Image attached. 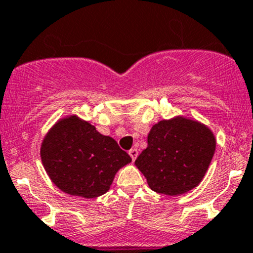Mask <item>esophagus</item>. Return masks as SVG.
Masks as SVG:
<instances>
[{
	"instance_id": "esophagus-1",
	"label": "esophagus",
	"mask_w": 253,
	"mask_h": 253,
	"mask_svg": "<svg viewBox=\"0 0 253 253\" xmlns=\"http://www.w3.org/2000/svg\"><path fill=\"white\" fill-rule=\"evenodd\" d=\"M128 154H129V157L132 158V160L134 162V160H136V158L138 157V150H137L136 148H132V149L128 152Z\"/></svg>"
}]
</instances>
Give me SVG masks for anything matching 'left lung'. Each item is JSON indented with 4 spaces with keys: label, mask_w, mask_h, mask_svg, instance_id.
Returning a JSON list of instances; mask_svg holds the SVG:
<instances>
[{
    "label": "left lung",
    "mask_w": 253,
    "mask_h": 253,
    "mask_svg": "<svg viewBox=\"0 0 253 253\" xmlns=\"http://www.w3.org/2000/svg\"><path fill=\"white\" fill-rule=\"evenodd\" d=\"M147 141L134 165L154 192L167 196H181L202 182L216 145L207 125L181 115L153 125Z\"/></svg>",
    "instance_id": "left-lung-1"
}]
</instances>
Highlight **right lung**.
Returning a JSON list of instances; mask_svg holds the SVG:
<instances>
[{"label":"right lung","mask_w":253,"mask_h":253,"mask_svg":"<svg viewBox=\"0 0 253 253\" xmlns=\"http://www.w3.org/2000/svg\"><path fill=\"white\" fill-rule=\"evenodd\" d=\"M40 158L56 187L84 198L108 192L116 172L132 162L114 138L77 115L62 117L48 129Z\"/></svg>","instance_id":"1"}]
</instances>
